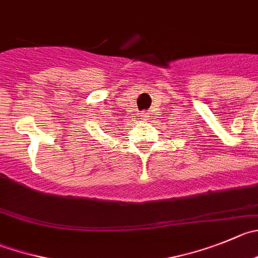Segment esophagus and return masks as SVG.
<instances>
[{
    "instance_id": "34e87169",
    "label": "esophagus",
    "mask_w": 258,
    "mask_h": 258,
    "mask_svg": "<svg viewBox=\"0 0 258 258\" xmlns=\"http://www.w3.org/2000/svg\"><path fill=\"white\" fill-rule=\"evenodd\" d=\"M142 117H143V119H146L147 115H146V114H142Z\"/></svg>"
}]
</instances>
